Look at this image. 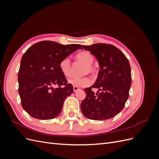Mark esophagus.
I'll use <instances>...</instances> for the list:
<instances>
[{"label": "esophagus", "instance_id": "1", "mask_svg": "<svg viewBox=\"0 0 159 159\" xmlns=\"http://www.w3.org/2000/svg\"><path fill=\"white\" fill-rule=\"evenodd\" d=\"M74 92H77V91H79V88H78V87H75V86H74Z\"/></svg>", "mask_w": 159, "mask_h": 159}]
</instances>
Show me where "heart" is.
I'll list each match as a JSON object with an SVG mask.
<instances>
[{"instance_id":"1","label":"heart","mask_w":159,"mask_h":159,"mask_svg":"<svg viewBox=\"0 0 159 159\" xmlns=\"http://www.w3.org/2000/svg\"><path fill=\"white\" fill-rule=\"evenodd\" d=\"M76 59L82 62L86 65L84 70L83 74H94L95 68L92 66L94 62V57L88 52H81L76 56ZM60 70L65 77H70L71 74V67L70 60L68 57H65L62 59L59 64ZM68 83L75 87H86L91 84V80L88 77H82V78H72L68 80Z\"/></svg>"}]
</instances>
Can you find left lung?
Returning <instances> with one entry per match:
<instances>
[{
	"instance_id": "obj_1",
	"label": "left lung",
	"mask_w": 159,
	"mask_h": 159,
	"mask_svg": "<svg viewBox=\"0 0 159 159\" xmlns=\"http://www.w3.org/2000/svg\"><path fill=\"white\" fill-rule=\"evenodd\" d=\"M98 60L100 67L95 84L84 89L86 97L81 103V112L88 119L102 121L114 117L123 110L131 86V71L123 53L107 44L82 46ZM91 87L98 89L95 94Z\"/></svg>"
}]
</instances>
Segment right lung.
<instances>
[{
    "label": "right lung",
    "mask_w": 159,
    "mask_h": 159,
    "mask_svg": "<svg viewBox=\"0 0 159 159\" xmlns=\"http://www.w3.org/2000/svg\"><path fill=\"white\" fill-rule=\"evenodd\" d=\"M79 49H82L80 44L42 41L24 54L18 75V93L23 109L30 116L47 120L60 115L66 98L74 93L60 70V62ZM55 84L57 89L52 88Z\"/></svg>",
    "instance_id": "obj_1"
}]
</instances>
